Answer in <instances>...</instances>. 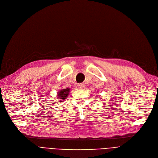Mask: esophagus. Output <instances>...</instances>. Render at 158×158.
<instances>
[{"mask_svg": "<svg viewBox=\"0 0 158 158\" xmlns=\"http://www.w3.org/2000/svg\"><path fill=\"white\" fill-rule=\"evenodd\" d=\"M85 86V84H83V83H80V84H77V88L78 89H82L84 88Z\"/></svg>", "mask_w": 158, "mask_h": 158, "instance_id": "34e87169", "label": "esophagus"}]
</instances>
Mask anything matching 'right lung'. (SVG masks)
Returning a JSON list of instances; mask_svg holds the SVG:
<instances>
[{
  "label": "right lung",
  "mask_w": 158,
  "mask_h": 158,
  "mask_svg": "<svg viewBox=\"0 0 158 158\" xmlns=\"http://www.w3.org/2000/svg\"><path fill=\"white\" fill-rule=\"evenodd\" d=\"M69 89L67 88L65 89H62L61 90L58 94V98L60 99V100H64L65 99H66V98L67 97L69 93Z\"/></svg>",
  "instance_id": "1"
}]
</instances>
